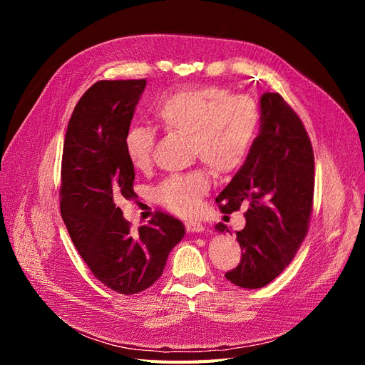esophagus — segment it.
<instances>
[{
  "label": "esophagus",
  "instance_id": "34e87169",
  "mask_svg": "<svg viewBox=\"0 0 365 365\" xmlns=\"http://www.w3.org/2000/svg\"><path fill=\"white\" fill-rule=\"evenodd\" d=\"M185 228L189 233H202V231L205 230L201 222H187Z\"/></svg>",
  "mask_w": 365,
  "mask_h": 365
}]
</instances>
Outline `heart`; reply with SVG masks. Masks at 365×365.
Listing matches in <instances>:
<instances>
[{"label":"heart","instance_id":"obj_1","mask_svg":"<svg viewBox=\"0 0 365 365\" xmlns=\"http://www.w3.org/2000/svg\"><path fill=\"white\" fill-rule=\"evenodd\" d=\"M153 117L165 130L189 134L193 158L205 161L217 173L239 169L256 140L260 114L248 96H230L225 88L202 86L181 90L163 97L153 106ZM155 130L130 126L123 138V149L132 168H150L155 146ZM205 169L168 176L153 195L155 200L180 216H193L210 190Z\"/></svg>","mask_w":365,"mask_h":365}]
</instances>
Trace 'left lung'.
<instances>
[{
	"label": "left lung",
	"instance_id": "8db88e82",
	"mask_svg": "<svg viewBox=\"0 0 365 365\" xmlns=\"http://www.w3.org/2000/svg\"><path fill=\"white\" fill-rule=\"evenodd\" d=\"M314 180V150L300 117L280 94L264 93L259 135L244 165L216 197L225 213L247 207V224L236 231L240 263L225 274L227 280L257 289L288 267L307 235ZM215 228L230 233L220 222Z\"/></svg>",
	"mask_w": 365,
	"mask_h": 365
}]
</instances>
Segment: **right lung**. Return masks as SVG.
Masks as SVG:
<instances>
[{
  "label": "right lung",
  "instance_id": "right-lung-1",
  "mask_svg": "<svg viewBox=\"0 0 365 365\" xmlns=\"http://www.w3.org/2000/svg\"><path fill=\"white\" fill-rule=\"evenodd\" d=\"M145 88V79L96 82L74 108L62 153L61 215L70 237L94 277L125 295L155 283L185 235L181 220L163 212L132 235L117 207L135 196L123 138Z\"/></svg>",
  "mask_w": 365,
  "mask_h": 365
}]
</instances>
